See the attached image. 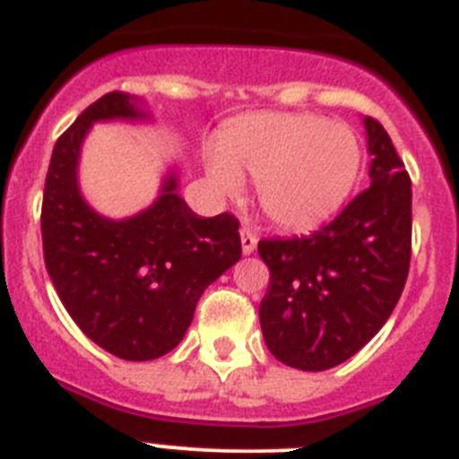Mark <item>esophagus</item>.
<instances>
[{
  "mask_svg": "<svg viewBox=\"0 0 459 459\" xmlns=\"http://www.w3.org/2000/svg\"><path fill=\"white\" fill-rule=\"evenodd\" d=\"M241 250L243 255H252V252L257 250V237H255L250 227H243L241 230Z\"/></svg>",
  "mask_w": 459,
  "mask_h": 459,
  "instance_id": "obj_1",
  "label": "esophagus"
}]
</instances>
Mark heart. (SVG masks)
<instances>
[{"mask_svg": "<svg viewBox=\"0 0 459 459\" xmlns=\"http://www.w3.org/2000/svg\"><path fill=\"white\" fill-rule=\"evenodd\" d=\"M204 175L221 195H238L243 178L257 179V200L284 230H312L351 197L361 147L348 125L300 113H250L221 129L207 150Z\"/></svg>", "mask_w": 459, "mask_h": 459, "instance_id": "1", "label": "heart"}]
</instances>
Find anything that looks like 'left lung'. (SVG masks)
Masks as SVG:
<instances>
[{
    "label": "left lung",
    "instance_id": "1",
    "mask_svg": "<svg viewBox=\"0 0 459 459\" xmlns=\"http://www.w3.org/2000/svg\"><path fill=\"white\" fill-rule=\"evenodd\" d=\"M371 186L309 237L264 238L271 271L259 305L264 342L287 367L327 371L380 332L405 287L411 184L392 138L364 117Z\"/></svg>",
    "mask_w": 459,
    "mask_h": 459
}]
</instances>
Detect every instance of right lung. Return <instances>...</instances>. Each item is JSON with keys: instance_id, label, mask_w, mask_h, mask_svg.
<instances>
[{"instance_id": "add662e5", "label": "right lung", "mask_w": 459, "mask_h": 459, "mask_svg": "<svg viewBox=\"0 0 459 459\" xmlns=\"http://www.w3.org/2000/svg\"><path fill=\"white\" fill-rule=\"evenodd\" d=\"M95 123H152V113L134 95L108 92L58 138L40 216L45 266L91 342L120 359H157L182 342L204 289L241 259L238 221L197 216L179 195L178 163L143 212H95L79 184L82 147Z\"/></svg>"}]
</instances>
